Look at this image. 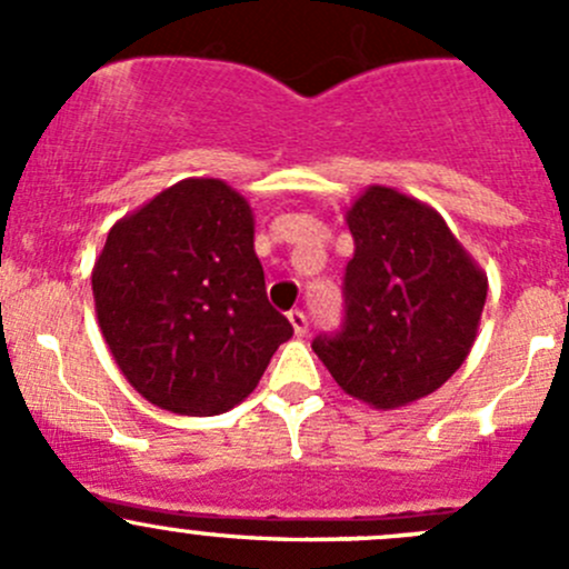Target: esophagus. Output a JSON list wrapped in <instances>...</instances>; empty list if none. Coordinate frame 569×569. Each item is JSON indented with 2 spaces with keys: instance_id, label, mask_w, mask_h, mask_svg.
<instances>
[{
  "instance_id": "obj_1",
  "label": "esophagus",
  "mask_w": 569,
  "mask_h": 569,
  "mask_svg": "<svg viewBox=\"0 0 569 569\" xmlns=\"http://www.w3.org/2000/svg\"><path fill=\"white\" fill-rule=\"evenodd\" d=\"M289 321H291V327H295V332L297 336H306L308 332V317L302 311H291L289 313Z\"/></svg>"
}]
</instances>
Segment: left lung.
I'll list each match as a JSON object with an SVG mask.
<instances>
[{
  "mask_svg": "<svg viewBox=\"0 0 569 569\" xmlns=\"http://www.w3.org/2000/svg\"><path fill=\"white\" fill-rule=\"evenodd\" d=\"M355 256L341 332L313 352L343 393L399 410L435 393L470 355L487 274L423 200L371 183L347 209Z\"/></svg>",
  "mask_w": 569,
  "mask_h": 569,
  "instance_id": "left-lung-1",
  "label": "left lung"
}]
</instances>
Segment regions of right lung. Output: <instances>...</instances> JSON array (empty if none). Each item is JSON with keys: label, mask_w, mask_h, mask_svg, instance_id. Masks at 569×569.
<instances>
[{"label": "right lung", "mask_w": 569, "mask_h": 569, "mask_svg": "<svg viewBox=\"0 0 569 569\" xmlns=\"http://www.w3.org/2000/svg\"><path fill=\"white\" fill-rule=\"evenodd\" d=\"M248 198L183 178L120 217L93 263L101 336L129 386L176 416L256 391L291 325L267 300Z\"/></svg>", "instance_id": "add662e5"}]
</instances>
